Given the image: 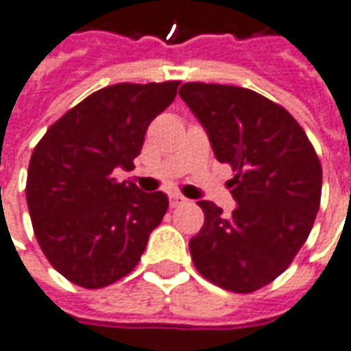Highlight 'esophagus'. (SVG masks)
I'll return each instance as SVG.
<instances>
[{"label": "esophagus", "mask_w": 351, "mask_h": 351, "mask_svg": "<svg viewBox=\"0 0 351 351\" xmlns=\"http://www.w3.org/2000/svg\"><path fill=\"white\" fill-rule=\"evenodd\" d=\"M169 202H171V208H176V206H182L188 202V199L182 195H178V193H173V195L169 197Z\"/></svg>", "instance_id": "esophagus-1"}]
</instances>
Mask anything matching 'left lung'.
I'll list each match as a JSON object with an SVG mask.
<instances>
[{
    "label": "left lung",
    "mask_w": 351,
    "mask_h": 351,
    "mask_svg": "<svg viewBox=\"0 0 351 351\" xmlns=\"http://www.w3.org/2000/svg\"><path fill=\"white\" fill-rule=\"evenodd\" d=\"M178 95L206 130L217 162L234 171L228 188L238 204L223 214L214 202H197L204 225L189 240L193 264L217 287L255 292L308 238L320 208V160L294 117L255 90L193 82Z\"/></svg>",
    "instance_id": "left-lung-1"
}]
</instances>
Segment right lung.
I'll use <instances>...</instances> for the list:
<instances>
[{
    "mask_svg": "<svg viewBox=\"0 0 351 351\" xmlns=\"http://www.w3.org/2000/svg\"><path fill=\"white\" fill-rule=\"evenodd\" d=\"M178 82L117 83L53 123L33 150L25 199L50 264L70 282L102 288L136 268L169 199L117 182L134 169L149 124L175 100Z\"/></svg>",
    "mask_w": 351,
    "mask_h": 351,
    "instance_id": "obj_1",
    "label": "right lung"
}]
</instances>
